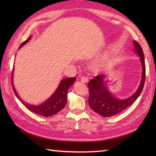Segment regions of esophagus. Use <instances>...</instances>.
<instances>
[{"label":"esophagus","mask_w":156,"mask_h":156,"mask_svg":"<svg viewBox=\"0 0 156 156\" xmlns=\"http://www.w3.org/2000/svg\"><path fill=\"white\" fill-rule=\"evenodd\" d=\"M81 81L83 83H87L88 82V78L85 77H83L81 78Z\"/></svg>","instance_id":"34e87169"}]
</instances>
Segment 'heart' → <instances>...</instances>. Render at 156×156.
I'll return each instance as SVG.
<instances>
[{"mask_svg": "<svg viewBox=\"0 0 156 156\" xmlns=\"http://www.w3.org/2000/svg\"><path fill=\"white\" fill-rule=\"evenodd\" d=\"M108 59L107 56H105V58H102L101 60L99 61V62L96 64V66H95L96 69L98 71H100L102 69H104L107 66V65L108 64Z\"/></svg>", "mask_w": 156, "mask_h": 156, "instance_id": "b5f03b06", "label": "heart"}]
</instances>
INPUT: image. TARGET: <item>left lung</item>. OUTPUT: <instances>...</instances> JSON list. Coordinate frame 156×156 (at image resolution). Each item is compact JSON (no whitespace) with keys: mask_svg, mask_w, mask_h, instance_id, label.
Here are the masks:
<instances>
[{"mask_svg":"<svg viewBox=\"0 0 156 156\" xmlns=\"http://www.w3.org/2000/svg\"><path fill=\"white\" fill-rule=\"evenodd\" d=\"M134 51L140 58L142 66V76L139 86L136 92L130 97L126 99H119L111 93L105 80L106 75H98L89 81L88 103L92 109L103 117H110L116 115L130 106L137 98L143 91L145 81V62L143 51L138 42L133 40Z\"/></svg>","mask_w":156,"mask_h":156,"instance_id":"left-lung-1","label":"left lung"}]
</instances>
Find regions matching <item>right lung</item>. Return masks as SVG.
I'll return each instance as SVG.
<instances>
[{"label": "right lung", "instance_id": "1", "mask_svg": "<svg viewBox=\"0 0 156 156\" xmlns=\"http://www.w3.org/2000/svg\"><path fill=\"white\" fill-rule=\"evenodd\" d=\"M31 36L29 37L27 40L21 44L18 49L21 48L23 45H25L27 42H29L30 40ZM14 71V68L13 69V73ZM13 74L12 75V84L13 92L20 101L28 109H29L32 112L36 113L43 116H51L56 115V113L60 112L62 108L66 106L67 103V94L68 91L69 87L72 85L75 81V77L72 78H65L61 80L60 83H59L58 86L55 90V91L53 93V94L45 101L40 103V105H32L30 103H28L23 101L22 99L19 96L16 88L13 85Z\"/></svg>", "mask_w": 156, "mask_h": 156}]
</instances>
